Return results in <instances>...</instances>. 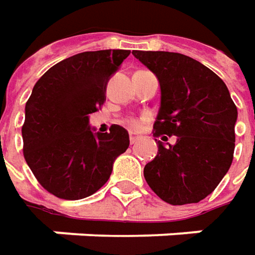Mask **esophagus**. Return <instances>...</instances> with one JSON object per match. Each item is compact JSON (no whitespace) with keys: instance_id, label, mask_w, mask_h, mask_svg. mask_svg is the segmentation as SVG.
<instances>
[{"instance_id":"34e87169","label":"esophagus","mask_w":255,"mask_h":255,"mask_svg":"<svg viewBox=\"0 0 255 255\" xmlns=\"http://www.w3.org/2000/svg\"><path fill=\"white\" fill-rule=\"evenodd\" d=\"M129 140H130V145H134L137 140H139V136H136V134L130 133L129 134Z\"/></svg>"}]
</instances>
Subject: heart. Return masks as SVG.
I'll return each instance as SVG.
<instances>
[{
  "mask_svg": "<svg viewBox=\"0 0 255 255\" xmlns=\"http://www.w3.org/2000/svg\"><path fill=\"white\" fill-rule=\"evenodd\" d=\"M125 125H126L129 129L136 130V129L140 128V121H139V119H134V118H128V119H125Z\"/></svg>",
  "mask_w": 255,
  "mask_h": 255,
  "instance_id": "b5f03b06",
  "label": "heart"
}]
</instances>
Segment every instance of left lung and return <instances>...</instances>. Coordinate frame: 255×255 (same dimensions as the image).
<instances>
[{"label":"left lung","instance_id":"obj_1","mask_svg":"<svg viewBox=\"0 0 255 255\" xmlns=\"http://www.w3.org/2000/svg\"><path fill=\"white\" fill-rule=\"evenodd\" d=\"M133 56L156 74L160 84L153 136H176L173 146L158 143V155L143 169L145 179L168 204L199 202L218 186L233 163L237 106L223 80L194 58L139 50Z\"/></svg>","mask_w":255,"mask_h":255}]
</instances>
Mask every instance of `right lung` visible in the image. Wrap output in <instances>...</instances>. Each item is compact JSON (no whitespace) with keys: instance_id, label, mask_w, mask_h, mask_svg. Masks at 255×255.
Segmentation results:
<instances>
[{"instance_id":"add662e5","label":"right lung","mask_w":255,"mask_h":255,"mask_svg":"<svg viewBox=\"0 0 255 255\" xmlns=\"http://www.w3.org/2000/svg\"><path fill=\"white\" fill-rule=\"evenodd\" d=\"M129 54L84 51L48 69L34 86L21 129L22 153L50 194L70 201L93 195L129 147V133L119 125H112L109 133H93L89 126V115L106 100L109 77Z\"/></svg>"}]
</instances>
